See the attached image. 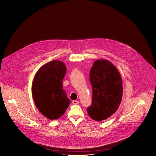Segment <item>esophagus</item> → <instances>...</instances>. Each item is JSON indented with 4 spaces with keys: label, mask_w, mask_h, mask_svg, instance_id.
I'll use <instances>...</instances> for the list:
<instances>
[{
    "label": "esophagus",
    "mask_w": 156,
    "mask_h": 156,
    "mask_svg": "<svg viewBox=\"0 0 156 156\" xmlns=\"http://www.w3.org/2000/svg\"><path fill=\"white\" fill-rule=\"evenodd\" d=\"M72 103L73 104H79V101L77 100H73L72 101Z\"/></svg>",
    "instance_id": "34e87169"
}]
</instances>
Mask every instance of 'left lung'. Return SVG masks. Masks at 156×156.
<instances>
[{"instance_id":"obj_1","label":"left lung","mask_w":156,"mask_h":156,"mask_svg":"<svg viewBox=\"0 0 156 156\" xmlns=\"http://www.w3.org/2000/svg\"><path fill=\"white\" fill-rule=\"evenodd\" d=\"M90 78L93 96L91 105L87 111L92 119L101 121L114 114L121 103V76L112 62L101 59L94 62Z\"/></svg>"}]
</instances>
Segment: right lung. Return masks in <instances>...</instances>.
<instances>
[{"mask_svg":"<svg viewBox=\"0 0 156 156\" xmlns=\"http://www.w3.org/2000/svg\"><path fill=\"white\" fill-rule=\"evenodd\" d=\"M66 73L63 62L53 60L43 65L33 81L31 91L35 104L40 112L51 120L61 117L70 103L62 88Z\"/></svg>","mask_w":156,"mask_h":156,"instance_id":"obj_1","label":"right lung"}]
</instances>
